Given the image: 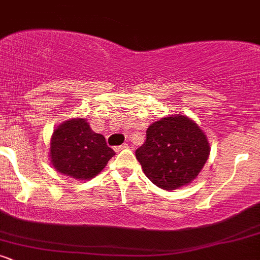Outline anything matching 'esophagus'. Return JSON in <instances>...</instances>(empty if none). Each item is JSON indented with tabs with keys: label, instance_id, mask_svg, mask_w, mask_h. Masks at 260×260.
I'll list each match as a JSON object with an SVG mask.
<instances>
[{
	"label": "esophagus",
	"instance_id": "esophagus-1",
	"mask_svg": "<svg viewBox=\"0 0 260 260\" xmlns=\"http://www.w3.org/2000/svg\"><path fill=\"white\" fill-rule=\"evenodd\" d=\"M127 147H128V144H126V143H124V144L118 145V147H116V148H115V151H121V150H123V149H126Z\"/></svg>",
	"mask_w": 260,
	"mask_h": 260
}]
</instances>
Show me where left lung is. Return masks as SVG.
I'll use <instances>...</instances> for the list:
<instances>
[{
	"label": "left lung",
	"mask_w": 260,
	"mask_h": 260,
	"mask_svg": "<svg viewBox=\"0 0 260 260\" xmlns=\"http://www.w3.org/2000/svg\"><path fill=\"white\" fill-rule=\"evenodd\" d=\"M209 154L210 145L204 131L186 115H171L151 123L147 140L136 150L145 176L165 190L192 183Z\"/></svg>",
	"instance_id": "8db88e82"
}]
</instances>
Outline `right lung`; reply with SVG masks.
I'll use <instances>...</instances> for the list:
<instances>
[{
  "instance_id": "1",
  "label": "right lung",
  "mask_w": 260,
  "mask_h": 260,
  "mask_svg": "<svg viewBox=\"0 0 260 260\" xmlns=\"http://www.w3.org/2000/svg\"><path fill=\"white\" fill-rule=\"evenodd\" d=\"M115 151L105 137L95 133L85 118H70L53 129L50 160L59 174L89 181L106 168Z\"/></svg>"
}]
</instances>
